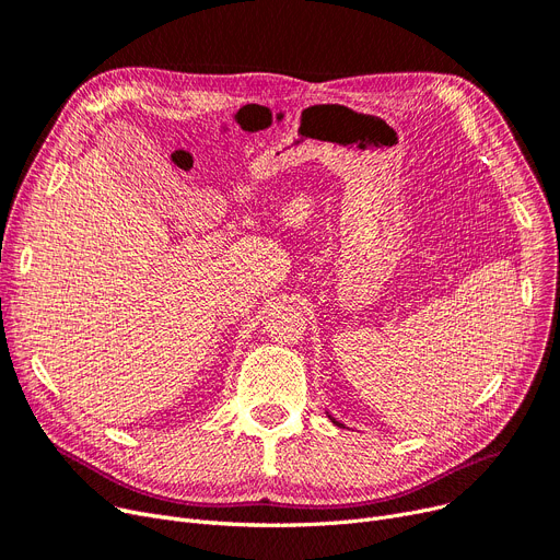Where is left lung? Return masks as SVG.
<instances>
[{
  "instance_id": "1",
  "label": "left lung",
  "mask_w": 560,
  "mask_h": 560,
  "mask_svg": "<svg viewBox=\"0 0 560 560\" xmlns=\"http://www.w3.org/2000/svg\"><path fill=\"white\" fill-rule=\"evenodd\" d=\"M328 417H330V415H328ZM330 421H332V423H335V425H343V423H339V421H337V419H335V417H330Z\"/></svg>"
}]
</instances>
